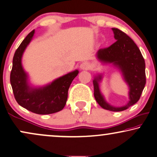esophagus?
Returning a JSON list of instances; mask_svg holds the SVG:
<instances>
[{"label": "esophagus", "mask_w": 157, "mask_h": 157, "mask_svg": "<svg viewBox=\"0 0 157 157\" xmlns=\"http://www.w3.org/2000/svg\"><path fill=\"white\" fill-rule=\"evenodd\" d=\"M91 67V64L89 62H83L80 64V69H85V70H88V69H90Z\"/></svg>", "instance_id": "34e87169"}]
</instances>
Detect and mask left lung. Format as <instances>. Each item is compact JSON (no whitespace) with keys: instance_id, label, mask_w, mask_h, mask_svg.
Returning a JSON list of instances; mask_svg holds the SVG:
<instances>
[{"instance_id":"8db88e82","label":"left lung","mask_w":157,"mask_h":157,"mask_svg":"<svg viewBox=\"0 0 157 157\" xmlns=\"http://www.w3.org/2000/svg\"><path fill=\"white\" fill-rule=\"evenodd\" d=\"M117 41L109 47L99 49L97 57L105 64H112L122 72L128 84L129 102L124 106L115 107L106 101L99 88V82L102 75H98L93 80L94 97L97 103L106 110L121 112L128 109L138 101L146 85L145 61L140 49L128 35L117 28H112Z\"/></svg>"}]
</instances>
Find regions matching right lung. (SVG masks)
I'll list each match as a JSON object with an SVG mask.
<instances>
[{"mask_svg": "<svg viewBox=\"0 0 157 157\" xmlns=\"http://www.w3.org/2000/svg\"><path fill=\"white\" fill-rule=\"evenodd\" d=\"M34 34L35 29L27 35L16 51L10 82L16 101L21 106L37 114H53L64 109L69 88L79 71L69 72L43 87H31L28 82V76L21 64V58Z\"/></svg>", "mask_w": 157, "mask_h": 157, "instance_id": "obj_1", "label": "right lung"}]
</instances>
